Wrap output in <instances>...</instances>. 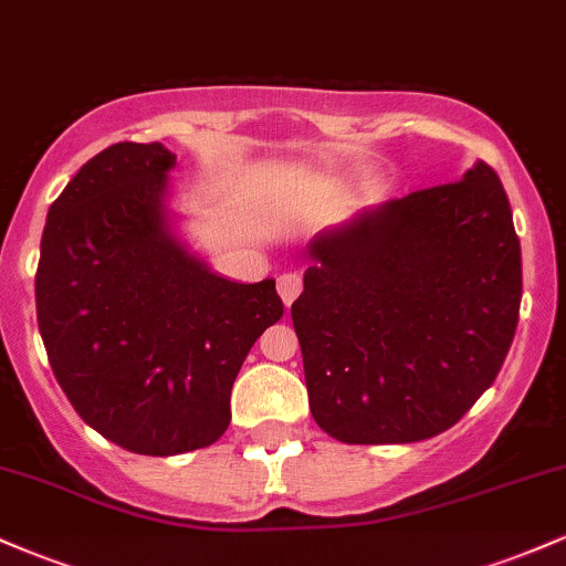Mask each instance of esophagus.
I'll return each mask as SVG.
<instances>
[{"label": "esophagus", "mask_w": 566, "mask_h": 566, "mask_svg": "<svg viewBox=\"0 0 566 566\" xmlns=\"http://www.w3.org/2000/svg\"><path fill=\"white\" fill-rule=\"evenodd\" d=\"M276 290H279V297H282L284 301V305H292V301H295L297 295H301V290H303V279L297 276V274H282L279 276V282H276Z\"/></svg>", "instance_id": "34e87169"}]
</instances>
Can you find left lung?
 Masks as SVG:
<instances>
[{
	"label": "left lung",
	"mask_w": 566,
	"mask_h": 566,
	"mask_svg": "<svg viewBox=\"0 0 566 566\" xmlns=\"http://www.w3.org/2000/svg\"><path fill=\"white\" fill-rule=\"evenodd\" d=\"M308 255L292 324L324 433L431 439L495 382L518 324L522 247L490 165L386 201Z\"/></svg>",
	"instance_id": "obj_1"
}]
</instances>
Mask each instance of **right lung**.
Instances as JSON below:
<instances>
[{
	"instance_id": "obj_1",
	"label": "right lung",
	"mask_w": 566,
	"mask_h": 566,
	"mask_svg": "<svg viewBox=\"0 0 566 566\" xmlns=\"http://www.w3.org/2000/svg\"><path fill=\"white\" fill-rule=\"evenodd\" d=\"M161 143H114L50 205L36 322L76 415L129 452L210 447L231 423V386L282 319L274 279L237 284L167 229Z\"/></svg>"
}]
</instances>
